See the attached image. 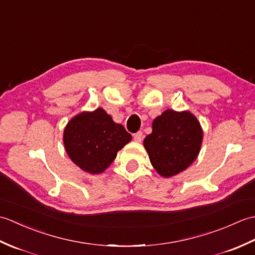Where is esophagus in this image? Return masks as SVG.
Here are the masks:
<instances>
[{
    "label": "esophagus",
    "mask_w": 255,
    "mask_h": 255,
    "mask_svg": "<svg viewBox=\"0 0 255 255\" xmlns=\"http://www.w3.org/2000/svg\"><path fill=\"white\" fill-rule=\"evenodd\" d=\"M142 139H143V133H142V131H138V132H136V133H133V140H134V141L141 142Z\"/></svg>",
    "instance_id": "34e87169"
}]
</instances>
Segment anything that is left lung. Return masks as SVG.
<instances>
[{"mask_svg":"<svg viewBox=\"0 0 255 255\" xmlns=\"http://www.w3.org/2000/svg\"><path fill=\"white\" fill-rule=\"evenodd\" d=\"M203 140L200 125L189 112L167 110L156 117L143 140L151 164L164 177L186 170L197 158Z\"/></svg>","mask_w":255,"mask_h":255,"instance_id":"1","label":"left lung"}]
</instances>
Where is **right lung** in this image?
I'll return each instance as SVG.
<instances>
[{
    "label": "right lung",
    "instance_id": "obj_1",
    "mask_svg": "<svg viewBox=\"0 0 255 255\" xmlns=\"http://www.w3.org/2000/svg\"><path fill=\"white\" fill-rule=\"evenodd\" d=\"M130 140L131 134L121 124L114 123L103 108L79 114L69 122L63 133L70 159L92 174L106 170Z\"/></svg>",
    "mask_w": 255,
    "mask_h": 255
}]
</instances>
